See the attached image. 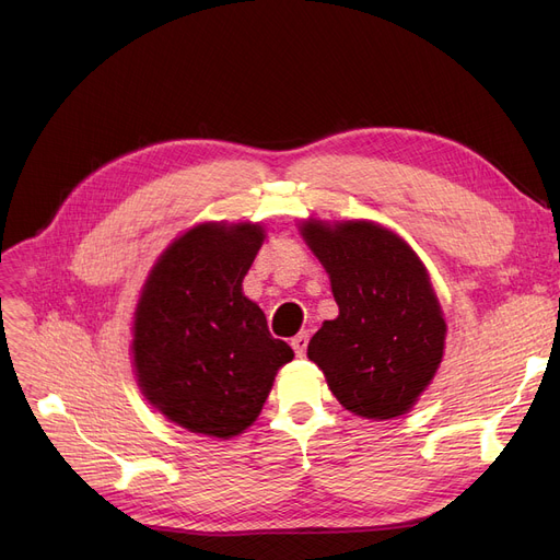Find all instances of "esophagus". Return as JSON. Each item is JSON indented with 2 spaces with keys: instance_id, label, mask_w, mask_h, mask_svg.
<instances>
[{
  "instance_id": "esophagus-1",
  "label": "esophagus",
  "mask_w": 560,
  "mask_h": 560,
  "mask_svg": "<svg viewBox=\"0 0 560 560\" xmlns=\"http://www.w3.org/2000/svg\"><path fill=\"white\" fill-rule=\"evenodd\" d=\"M290 345H292V349H295L298 357H304V354H306V347H308V334H306V331L298 334L295 338L290 340Z\"/></svg>"
}]
</instances>
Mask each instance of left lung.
Returning a JSON list of instances; mask_svg holds the SVG:
<instances>
[{
  "label": "left lung",
  "instance_id": "8db88e82",
  "mask_svg": "<svg viewBox=\"0 0 560 560\" xmlns=\"http://www.w3.org/2000/svg\"><path fill=\"white\" fill-rule=\"evenodd\" d=\"M300 233L338 304V317L311 338L308 359L354 416L408 413L433 381L447 338L424 262L401 235L370 220L308 218Z\"/></svg>",
  "mask_w": 560,
  "mask_h": 560
}]
</instances>
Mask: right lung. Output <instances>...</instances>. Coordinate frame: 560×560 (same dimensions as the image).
<instances>
[{"instance_id": "obj_1", "label": "right lung", "mask_w": 560, "mask_h": 560, "mask_svg": "<svg viewBox=\"0 0 560 560\" xmlns=\"http://www.w3.org/2000/svg\"><path fill=\"white\" fill-rule=\"evenodd\" d=\"M262 241L258 222L195 224L167 245L140 290L131 342L140 393L190 433L241 435L295 357L243 292Z\"/></svg>"}]
</instances>
